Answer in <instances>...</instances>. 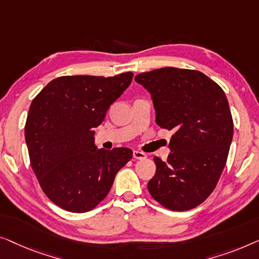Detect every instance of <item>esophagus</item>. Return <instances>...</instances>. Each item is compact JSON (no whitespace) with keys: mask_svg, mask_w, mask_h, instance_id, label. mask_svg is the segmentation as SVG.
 Wrapping results in <instances>:
<instances>
[{"mask_svg":"<svg viewBox=\"0 0 259 259\" xmlns=\"http://www.w3.org/2000/svg\"><path fill=\"white\" fill-rule=\"evenodd\" d=\"M134 158L135 159H140V161H143V159L147 158V155H145L144 152H142V151L135 150L134 151Z\"/></svg>","mask_w":259,"mask_h":259,"instance_id":"esophagus-1","label":"esophagus"}]
</instances>
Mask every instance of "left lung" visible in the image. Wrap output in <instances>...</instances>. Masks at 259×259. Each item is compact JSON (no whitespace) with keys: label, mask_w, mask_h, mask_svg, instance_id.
<instances>
[{"label":"left lung","mask_w":259,"mask_h":259,"mask_svg":"<svg viewBox=\"0 0 259 259\" xmlns=\"http://www.w3.org/2000/svg\"><path fill=\"white\" fill-rule=\"evenodd\" d=\"M135 81L150 93L156 123L174 131L166 161L154 158L148 190L166 209H194L213 191L227 163L234 135L228 98L216 82L190 69H155Z\"/></svg>","instance_id":"8db88e82"}]
</instances>
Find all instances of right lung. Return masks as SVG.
Listing matches in <instances>:
<instances>
[{
	"label": "right lung",
	"instance_id": "1",
	"mask_svg": "<svg viewBox=\"0 0 259 259\" xmlns=\"http://www.w3.org/2000/svg\"><path fill=\"white\" fill-rule=\"evenodd\" d=\"M133 76H62L32 100L24 126L30 164L47 197L62 209H94L133 158L129 148L104 150L94 143L95 128Z\"/></svg>",
	"mask_w": 259,
	"mask_h": 259
}]
</instances>
